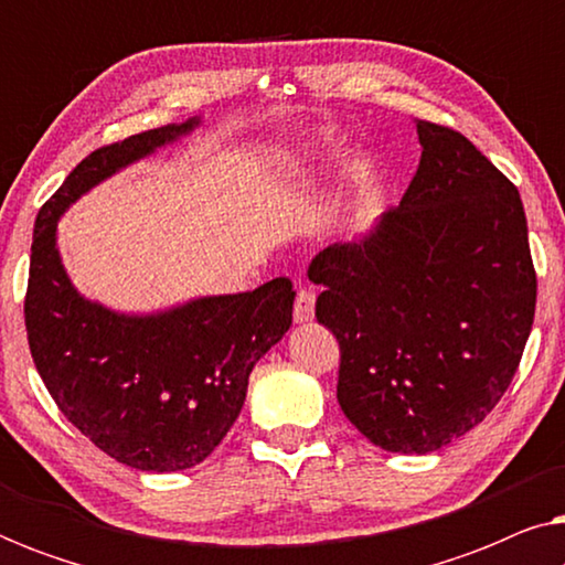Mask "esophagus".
Masks as SVG:
<instances>
[{
    "instance_id": "obj_1",
    "label": "esophagus",
    "mask_w": 565,
    "mask_h": 565,
    "mask_svg": "<svg viewBox=\"0 0 565 565\" xmlns=\"http://www.w3.org/2000/svg\"><path fill=\"white\" fill-rule=\"evenodd\" d=\"M313 311H316V292L308 288H300L296 296V306H292V319H296V323H306L313 319Z\"/></svg>"
}]
</instances>
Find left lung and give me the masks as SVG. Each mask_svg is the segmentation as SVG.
<instances>
[{"label":"left lung","instance_id":"left-lung-1","mask_svg":"<svg viewBox=\"0 0 565 565\" xmlns=\"http://www.w3.org/2000/svg\"><path fill=\"white\" fill-rule=\"evenodd\" d=\"M398 207L316 254V319L339 342L337 398L388 452L427 455L481 424L512 383L537 277L520 192L466 136L416 120Z\"/></svg>","mask_w":565,"mask_h":565}]
</instances>
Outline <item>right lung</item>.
Instances as JSON below:
<instances>
[{
  "instance_id": "1",
  "label": "right lung",
  "mask_w": 565,
  "mask_h": 565,
  "mask_svg": "<svg viewBox=\"0 0 565 565\" xmlns=\"http://www.w3.org/2000/svg\"><path fill=\"white\" fill-rule=\"evenodd\" d=\"M200 126L146 130L79 161L38 211L25 327L33 362L61 414L122 466L174 473L203 462L234 427L249 373L292 323L290 280L205 296L157 313L84 298L58 252V218L120 169Z\"/></svg>"
}]
</instances>
